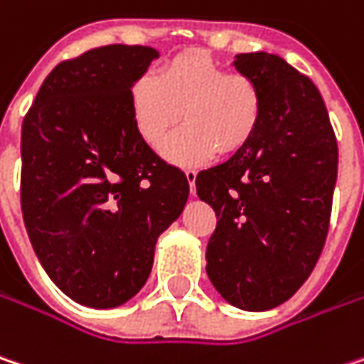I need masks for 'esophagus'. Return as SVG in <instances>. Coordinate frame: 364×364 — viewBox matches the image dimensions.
I'll use <instances>...</instances> for the list:
<instances>
[{"label":"esophagus","mask_w":364,"mask_h":364,"mask_svg":"<svg viewBox=\"0 0 364 364\" xmlns=\"http://www.w3.org/2000/svg\"><path fill=\"white\" fill-rule=\"evenodd\" d=\"M185 177H187V181H189V191H191V196L196 193V177H198V173L193 171V168H187L185 171Z\"/></svg>","instance_id":"obj_1"}]
</instances>
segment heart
<instances>
[{"instance_id":"heart-1","label":"heart","mask_w":364,"mask_h":364,"mask_svg":"<svg viewBox=\"0 0 364 364\" xmlns=\"http://www.w3.org/2000/svg\"><path fill=\"white\" fill-rule=\"evenodd\" d=\"M134 127L148 146L159 148L168 132L164 154L179 164H198L245 148L259 127L264 97L251 75L226 72L202 51L168 57L154 75H139L129 88Z\"/></svg>"}]
</instances>
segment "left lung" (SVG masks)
<instances>
[{"label": "left lung", "mask_w": 364, "mask_h": 364, "mask_svg": "<svg viewBox=\"0 0 364 364\" xmlns=\"http://www.w3.org/2000/svg\"><path fill=\"white\" fill-rule=\"evenodd\" d=\"M264 111L251 141L196 177L200 200L216 212L205 272L239 309L289 301L309 278L328 237L338 177V141L317 86L282 57L241 53Z\"/></svg>", "instance_id": "1"}]
</instances>
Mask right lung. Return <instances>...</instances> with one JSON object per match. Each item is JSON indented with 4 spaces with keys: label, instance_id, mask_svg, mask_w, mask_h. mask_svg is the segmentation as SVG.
Masks as SVG:
<instances>
[{
    "label": "right lung",
    "instance_id": "right-lung-1",
    "mask_svg": "<svg viewBox=\"0 0 364 364\" xmlns=\"http://www.w3.org/2000/svg\"><path fill=\"white\" fill-rule=\"evenodd\" d=\"M159 53L97 47L55 65L22 121L20 205L38 262L80 305L107 309L146 284L189 183L139 138L129 88Z\"/></svg>",
    "mask_w": 364,
    "mask_h": 364
}]
</instances>
